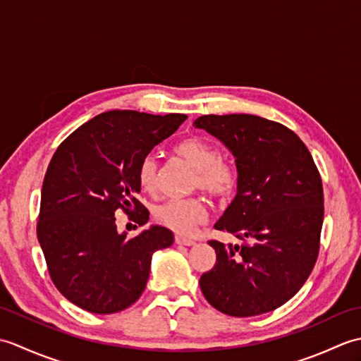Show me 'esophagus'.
Wrapping results in <instances>:
<instances>
[{
  "label": "esophagus",
  "instance_id": "34e87169",
  "mask_svg": "<svg viewBox=\"0 0 361 361\" xmlns=\"http://www.w3.org/2000/svg\"><path fill=\"white\" fill-rule=\"evenodd\" d=\"M175 242L178 245H185V247H192V245H195L194 239H189V237L185 235H175Z\"/></svg>",
  "mask_w": 361,
  "mask_h": 361
}]
</instances>
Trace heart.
Here are the masks:
<instances>
[{"label":"heart","mask_w":361,"mask_h":361,"mask_svg":"<svg viewBox=\"0 0 361 361\" xmlns=\"http://www.w3.org/2000/svg\"><path fill=\"white\" fill-rule=\"evenodd\" d=\"M175 153L195 169L194 188H200L216 198L231 195L235 188V172L220 161V152L211 142L200 137H186L175 145ZM137 181L147 192L155 190L158 163L152 155L144 157L137 166ZM155 219L175 233L189 234L206 219V206L198 197L171 198L157 206Z\"/></svg>","instance_id":"heart-1"}]
</instances>
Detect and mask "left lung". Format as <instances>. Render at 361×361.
<instances>
[{"label": "left lung", "instance_id": "1", "mask_svg": "<svg viewBox=\"0 0 361 361\" xmlns=\"http://www.w3.org/2000/svg\"><path fill=\"white\" fill-rule=\"evenodd\" d=\"M194 126L233 153L237 194L214 228L242 240L209 242L217 260L200 288L229 317L271 312L298 293L317 262L324 219L318 169L299 136L278 122L206 114Z\"/></svg>", "mask_w": 361, "mask_h": 361}]
</instances>
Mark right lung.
I'll use <instances>...</instances> for the list:
<instances>
[{
	"label": "right lung",
	"instance_id": "obj_1",
	"mask_svg": "<svg viewBox=\"0 0 361 361\" xmlns=\"http://www.w3.org/2000/svg\"><path fill=\"white\" fill-rule=\"evenodd\" d=\"M186 114L113 110L90 119L59 145L46 171L37 235L54 286L78 307L109 315L130 307L149 281L153 252L173 233L150 225L133 239L119 233L118 209L149 211L136 200L137 166L176 132Z\"/></svg>",
	"mask_w": 361,
	"mask_h": 361
}]
</instances>
